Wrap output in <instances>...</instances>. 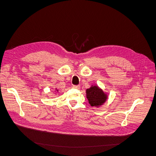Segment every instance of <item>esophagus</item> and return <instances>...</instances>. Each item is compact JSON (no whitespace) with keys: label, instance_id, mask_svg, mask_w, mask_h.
I'll return each mask as SVG.
<instances>
[{"label":"esophagus","instance_id":"34e87169","mask_svg":"<svg viewBox=\"0 0 156 156\" xmlns=\"http://www.w3.org/2000/svg\"><path fill=\"white\" fill-rule=\"evenodd\" d=\"M73 87L75 89H79L80 88V85H73Z\"/></svg>","mask_w":156,"mask_h":156}]
</instances>
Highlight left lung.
<instances>
[{
	"label": "left lung",
	"instance_id": "left-lung-1",
	"mask_svg": "<svg viewBox=\"0 0 156 156\" xmlns=\"http://www.w3.org/2000/svg\"><path fill=\"white\" fill-rule=\"evenodd\" d=\"M87 97L91 106L95 107L101 105L107 99V96L97 86L92 87L87 90Z\"/></svg>",
	"mask_w": 156,
	"mask_h": 156
}]
</instances>
